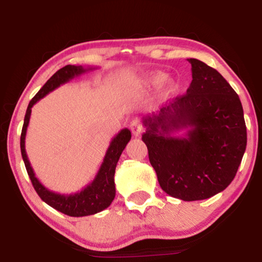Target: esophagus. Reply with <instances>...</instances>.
Wrapping results in <instances>:
<instances>
[{"label":"esophagus","instance_id":"esophagus-1","mask_svg":"<svg viewBox=\"0 0 262 262\" xmlns=\"http://www.w3.org/2000/svg\"><path fill=\"white\" fill-rule=\"evenodd\" d=\"M130 130H131L132 134H134V136L138 137V136L143 132V125L141 123V120H139V119L132 120L131 124H130Z\"/></svg>","mask_w":262,"mask_h":262}]
</instances>
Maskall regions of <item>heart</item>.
<instances>
[{"mask_svg": "<svg viewBox=\"0 0 262 262\" xmlns=\"http://www.w3.org/2000/svg\"><path fill=\"white\" fill-rule=\"evenodd\" d=\"M164 74L162 73H156V74H152L151 76H150V82H151L152 84H160L161 82L164 80Z\"/></svg>", "mask_w": 262, "mask_h": 262, "instance_id": "heart-1", "label": "heart"}]
</instances>
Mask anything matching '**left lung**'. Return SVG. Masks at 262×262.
<instances>
[{
	"label": "left lung",
	"instance_id": "left-lung-1",
	"mask_svg": "<svg viewBox=\"0 0 262 262\" xmlns=\"http://www.w3.org/2000/svg\"><path fill=\"white\" fill-rule=\"evenodd\" d=\"M192 82L159 113L143 118L142 135L161 188L194 202L224 191L247 146L242 103L227 80L202 60L189 58ZM186 129L184 136L175 132Z\"/></svg>",
	"mask_w": 262,
	"mask_h": 262
}]
</instances>
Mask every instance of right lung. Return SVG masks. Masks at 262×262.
Instances as JSON below:
<instances>
[{
	"instance_id": "add662e5",
	"label": "right lung",
	"mask_w": 262,
	"mask_h": 262,
	"mask_svg": "<svg viewBox=\"0 0 262 262\" xmlns=\"http://www.w3.org/2000/svg\"><path fill=\"white\" fill-rule=\"evenodd\" d=\"M95 68H85L81 66H66L62 69L56 71L48 82L42 85V88L39 91L33 99L28 103L26 116H25L23 131H21L20 138V148L21 155L26 166V170L30 177L32 185L40 196L42 202H45L53 209H56L59 212L68 214L70 217H83L91 216L98 212H101L102 210L107 209L113 202L116 196V185H114V173H116V167L119 157L125 149V146L131 139V132L128 128H123L116 137L110 143L108 149H107L105 159L100 167L98 174L95 175L94 180L91 184L82 188V191L71 194H60L50 191L46 188L40 181L35 178L33 168L31 167L30 161H28L26 149H25V138H26L27 126L30 123L32 107L35 105L39 100L44 98L50 92L55 91L60 84L67 83L74 77L80 76L81 74L87 73V71L94 70Z\"/></svg>"
}]
</instances>
